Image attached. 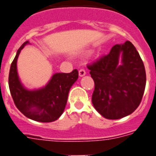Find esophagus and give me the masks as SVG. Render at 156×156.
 <instances>
[{
	"label": "esophagus",
	"mask_w": 156,
	"mask_h": 156,
	"mask_svg": "<svg viewBox=\"0 0 156 156\" xmlns=\"http://www.w3.org/2000/svg\"><path fill=\"white\" fill-rule=\"evenodd\" d=\"M86 75V72H85L84 69H80L79 71V76L80 77L82 76H84Z\"/></svg>",
	"instance_id": "esophagus-1"
}]
</instances>
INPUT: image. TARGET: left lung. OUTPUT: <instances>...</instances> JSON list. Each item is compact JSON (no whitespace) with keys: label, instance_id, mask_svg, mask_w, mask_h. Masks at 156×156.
I'll list each match as a JSON object with an SVG mask.
<instances>
[{"label":"left lung","instance_id":"8db88e82","mask_svg":"<svg viewBox=\"0 0 156 156\" xmlns=\"http://www.w3.org/2000/svg\"><path fill=\"white\" fill-rule=\"evenodd\" d=\"M94 82L92 103L107 119H120L134 112L146 85L144 65L129 41L116 44L107 55L87 65Z\"/></svg>","mask_w":156,"mask_h":156}]
</instances>
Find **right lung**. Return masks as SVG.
<instances>
[{"label":"right lung","mask_w":156,"mask_h":156,"mask_svg":"<svg viewBox=\"0 0 156 156\" xmlns=\"http://www.w3.org/2000/svg\"><path fill=\"white\" fill-rule=\"evenodd\" d=\"M25 42L17 50L10 67L9 85L12 97L18 110L27 118L39 122H52L61 117L67 103L71 87L78 79V71L70 73H57L44 87L30 90L21 83L17 72V60Z\"/></svg>","instance_id":"obj_1"}]
</instances>
